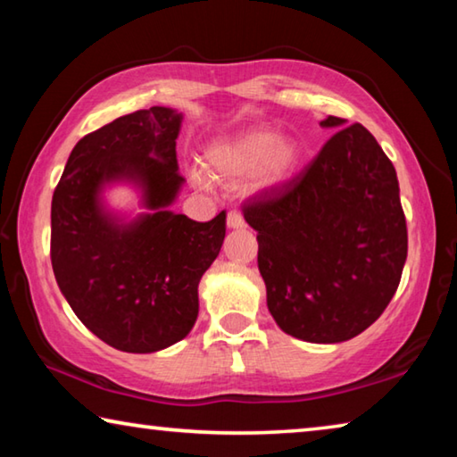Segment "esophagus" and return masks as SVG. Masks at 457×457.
<instances>
[{
	"label": "esophagus",
	"mask_w": 457,
	"mask_h": 457,
	"mask_svg": "<svg viewBox=\"0 0 457 457\" xmlns=\"http://www.w3.org/2000/svg\"><path fill=\"white\" fill-rule=\"evenodd\" d=\"M245 221L240 212H229L228 213V228L231 229H237V228H244Z\"/></svg>",
	"instance_id": "obj_1"
}]
</instances>
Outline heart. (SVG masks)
I'll list each match as a JSON object with an SVG mask.
<instances>
[{
  "label": "heart",
  "instance_id": "1",
  "mask_svg": "<svg viewBox=\"0 0 457 457\" xmlns=\"http://www.w3.org/2000/svg\"><path fill=\"white\" fill-rule=\"evenodd\" d=\"M205 158L209 169L223 180H237L258 172L260 187H277L293 175L299 150L270 129H250L229 140L213 142ZM195 179L201 185L205 183L199 175Z\"/></svg>",
  "mask_w": 457,
  "mask_h": 457
}]
</instances>
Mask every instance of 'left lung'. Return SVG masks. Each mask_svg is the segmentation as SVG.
Here are the masks:
<instances>
[{
  "label": "left lung",
  "mask_w": 457,
  "mask_h": 457,
  "mask_svg": "<svg viewBox=\"0 0 457 457\" xmlns=\"http://www.w3.org/2000/svg\"><path fill=\"white\" fill-rule=\"evenodd\" d=\"M339 128L305 170L244 205L258 231V270L278 328L311 344H339L378 320L407 260L396 170L361 124Z\"/></svg>",
  "instance_id": "1"
}]
</instances>
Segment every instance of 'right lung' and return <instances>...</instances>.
I'll list each match as a JSON object with an SVG mask.
<instances>
[{
  "label": "right lung",
  "instance_id": "add662e5",
  "mask_svg": "<svg viewBox=\"0 0 457 457\" xmlns=\"http://www.w3.org/2000/svg\"><path fill=\"white\" fill-rule=\"evenodd\" d=\"M183 113L150 107L87 134L72 148L50 207L54 278L87 329L115 350L152 353L183 339L199 313V280L226 237V212L193 221L169 212ZM128 179L151 212L121 224L100 201Z\"/></svg>",
  "mask_w": 457,
  "mask_h": 457
}]
</instances>
